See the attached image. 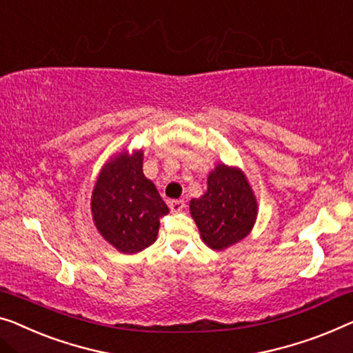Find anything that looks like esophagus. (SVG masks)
Wrapping results in <instances>:
<instances>
[{
  "label": "esophagus",
  "mask_w": 353,
  "mask_h": 353,
  "mask_svg": "<svg viewBox=\"0 0 353 353\" xmlns=\"http://www.w3.org/2000/svg\"><path fill=\"white\" fill-rule=\"evenodd\" d=\"M168 204H170L171 212H181V210H183V208H185V203H183L182 199H172V201H170Z\"/></svg>",
  "instance_id": "obj_1"
}]
</instances>
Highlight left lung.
Instances as JSON below:
<instances>
[{
    "label": "left lung",
    "instance_id": "8db88e82",
    "mask_svg": "<svg viewBox=\"0 0 353 353\" xmlns=\"http://www.w3.org/2000/svg\"><path fill=\"white\" fill-rule=\"evenodd\" d=\"M190 214L203 243L225 250L250 234L259 203L241 168L217 163L208 176L206 193L190 201Z\"/></svg>",
    "mask_w": 353,
    "mask_h": 353
}]
</instances>
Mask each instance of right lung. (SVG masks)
Masks as SVG:
<instances>
[{
  "mask_svg": "<svg viewBox=\"0 0 353 353\" xmlns=\"http://www.w3.org/2000/svg\"><path fill=\"white\" fill-rule=\"evenodd\" d=\"M144 152L110 157L92 192V217L104 241L122 254H138L155 243L160 217L170 212L154 182L143 172Z\"/></svg>",
  "mask_w": 353,
  "mask_h": 353,
  "instance_id": "obj_1",
  "label": "right lung"
}]
</instances>
